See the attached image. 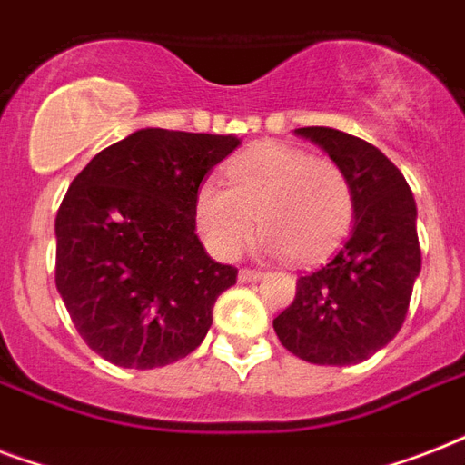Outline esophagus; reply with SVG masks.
I'll list each match as a JSON object with an SVG mask.
<instances>
[{
  "label": "esophagus",
  "instance_id": "34e87169",
  "mask_svg": "<svg viewBox=\"0 0 465 465\" xmlns=\"http://www.w3.org/2000/svg\"><path fill=\"white\" fill-rule=\"evenodd\" d=\"M261 277H262L261 270H251V268L239 270V282H255V280H261Z\"/></svg>",
  "mask_w": 465,
  "mask_h": 465
}]
</instances>
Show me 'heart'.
<instances>
[{"label":"heart","mask_w":465,"mask_h":465,"mask_svg":"<svg viewBox=\"0 0 465 465\" xmlns=\"http://www.w3.org/2000/svg\"><path fill=\"white\" fill-rule=\"evenodd\" d=\"M226 185L203 181L195 193V224L217 258H236L255 232L270 255L292 262L323 261L354 222V195L345 171L331 159L282 142H261L233 156Z\"/></svg>","instance_id":"1"}]
</instances>
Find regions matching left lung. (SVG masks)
<instances>
[{"mask_svg": "<svg viewBox=\"0 0 465 465\" xmlns=\"http://www.w3.org/2000/svg\"><path fill=\"white\" fill-rule=\"evenodd\" d=\"M350 178L354 224L335 253L297 280L272 321L277 338L311 364L347 367L396 338L422 268L418 207L403 173L369 142L332 127H299Z\"/></svg>", "mask_w": 465, "mask_h": 465, "instance_id": "1", "label": "left lung"}]
</instances>
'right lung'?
<instances>
[{
    "instance_id": "right-lung-1",
    "label": "right lung",
    "mask_w": 465,
    "mask_h": 465,
    "mask_svg": "<svg viewBox=\"0 0 465 465\" xmlns=\"http://www.w3.org/2000/svg\"><path fill=\"white\" fill-rule=\"evenodd\" d=\"M236 134L144 127L98 152L69 185L54 284L84 342L125 369L166 367L204 340L236 268L195 233V193Z\"/></svg>"
}]
</instances>
